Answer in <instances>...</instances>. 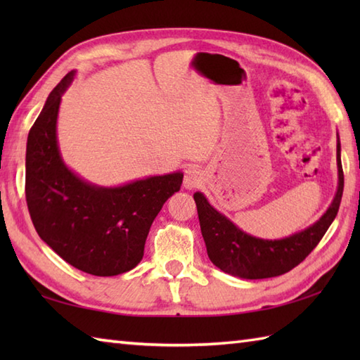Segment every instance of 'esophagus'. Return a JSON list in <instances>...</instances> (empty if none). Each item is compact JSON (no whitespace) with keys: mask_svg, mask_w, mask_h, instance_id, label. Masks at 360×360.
<instances>
[{"mask_svg":"<svg viewBox=\"0 0 360 360\" xmlns=\"http://www.w3.org/2000/svg\"><path fill=\"white\" fill-rule=\"evenodd\" d=\"M202 179H204V176H202V172L200 170V168L188 167L186 170V174H184V187L187 190H193L202 184Z\"/></svg>","mask_w":360,"mask_h":360,"instance_id":"34e87169","label":"esophagus"}]
</instances>
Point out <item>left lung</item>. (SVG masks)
I'll list each match as a JSON object with an SVG mask.
<instances>
[{
    "label": "left lung",
    "mask_w": 360,
    "mask_h": 360,
    "mask_svg": "<svg viewBox=\"0 0 360 360\" xmlns=\"http://www.w3.org/2000/svg\"><path fill=\"white\" fill-rule=\"evenodd\" d=\"M338 179V192L323 215L309 227L280 240L257 238L254 235L246 233L210 205L204 193L196 192L193 198L210 262L223 272L246 280L271 278L294 269L317 246L339 212L343 193L339 134Z\"/></svg>",
    "instance_id": "left-lung-1"
}]
</instances>
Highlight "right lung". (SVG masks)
<instances>
[{"label":"right lung","instance_id":"right-lung-1","mask_svg":"<svg viewBox=\"0 0 360 360\" xmlns=\"http://www.w3.org/2000/svg\"><path fill=\"white\" fill-rule=\"evenodd\" d=\"M75 71L52 89L27 136L26 201L37 233L66 263L112 277L141 263L153 221L184 173L148 176L116 187L89 182L65 164L57 139L62 96Z\"/></svg>","mask_w":360,"mask_h":360}]
</instances>
